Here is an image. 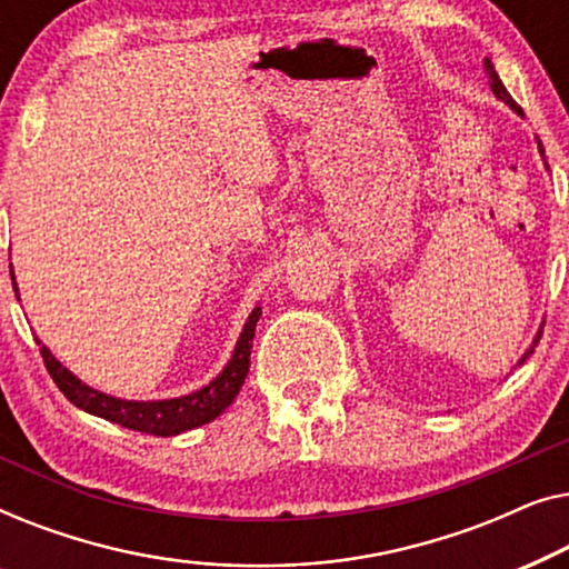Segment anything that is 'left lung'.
Wrapping results in <instances>:
<instances>
[{
  "label": "left lung",
  "mask_w": 569,
  "mask_h": 569,
  "mask_svg": "<svg viewBox=\"0 0 569 569\" xmlns=\"http://www.w3.org/2000/svg\"><path fill=\"white\" fill-rule=\"evenodd\" d=\"M485 72H487V77H489V88H492V92H495V96H497V98H500V100H505V103H508L510 108H516V111H518V113H523V111H520V106L516 103V100H512V96H510V92H508V90H505V84L500 82V77H497V72H495V67H492V61H489V59H485ZM541 152H543V150H541ZM539 339H541V333H539V337H536V341H533V347H536V345H539ZM533 347H531V349H528V352H526V357L533 352ZM526 357H523V360H526Z\"/></svg>",
  "instance_id": "left-lung-1"
}]
</instances>
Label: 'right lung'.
<instances>
[{
    "mask_svg": "<svg viewBox=\"0 0 569 569\" xmlns=\"http://www.w3.org/2000/svg\"><path fill=\"white\" fill-rule=\"evenodd\" d=\"M259 316L261 308H253V313L248 316L246 329L240 333L236 345V355H232L228 368H224L212 383L201 388V391H193L189 396H181V399L168 401H127L92 391L90 386L77 380L64 365H59L57 357H51V352L41 345V341H36L41 345L43 365L53 378V383H57L59 391L64 393L74 407L90 411V415L96 417H103L108 422L129 427V430L158 435V438H170V435L212 422V419L220 417L222 411L236 401L240 386H243V380L248 376V365H251L253 331Z\"/></svg>",
    "mask_w": 569,
    "mask_h": 569,
    "instance_id": "1",
    "label": "right lung"
}]
</instances>
